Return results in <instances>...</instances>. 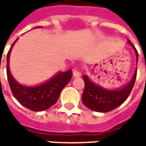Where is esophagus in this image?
Instances as JSON below:
<instances>
[{
	"label": "esophagus",
	"instance_id": "obj_1",
	"mask_svg": "<svg viewBox=\"0 0 146 146\" xmlns=\"http://www.w3.org/2000/svg\"><path fill=\"white\" fill-rule=\"evenodd\" d=\"M72 75H74V78H80L81 76V74H80V72L78 71V70H74V72H72Z\"/></svg>",
	"mask_w": 146,
	"mask_h": 146
}]
</instances>
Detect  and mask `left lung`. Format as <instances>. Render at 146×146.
I'll use <instances>...</instances> for the list:
<instances>
[{
  "instance_id": "left-lung-1",
  "label": "left lung",
  "mask_w": 146,
  "mask_h": 146,
  "mask_svg": "<svg viewBox=\"0 0 146 146\" xmlns=\"http://www.w3.org/2000/svg\"><path fill=\"white\" fill-rule=\"evenodd\" d=\"M128 43L134 49L137 58L138 59V53L136 48L130 40H128ZM136 77L137 69L131 80L127 85L118 89L109 90L102 88L97 84H94L87 75H84L83 80L85 82V88H84V92L82 94V102L86 107H88L93 111H111L116 109L117 107H119L122 103L126 101L134 87Z\"/></svg>"
}]
</instances>
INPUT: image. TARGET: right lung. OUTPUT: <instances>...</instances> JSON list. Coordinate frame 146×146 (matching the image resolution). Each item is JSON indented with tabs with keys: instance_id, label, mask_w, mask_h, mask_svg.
I'll return each instance as SVG.
<instances>
[{
	"instance_id": "1",
	"label": "right lung",
	"mask_w": 146,
	"mask_h": 146,
	"mask_svg": "<svg viewBox=\"0 0 146 146\" xmlns=\"http://www.w3.org/2000/svg\"><path fill=\"white\" fill-rule=\"evenodd\" d=\"M14 44L7 55V76L13 95L23 106L32 111L48 110L57 102L61 90L71 80L72 70L59 72L51 80L36 87L21 85L13 78L9 70V55Z\"/></svg>"
}]
</instances>
